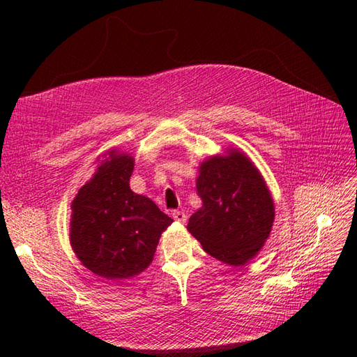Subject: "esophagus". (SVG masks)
<instances>
[{"instance_id": "esophagus-1", "label": "esophagus", "mask_w": 357, "mask_h": 357, "mask_svg": "<svg viewBox=\"0 0 357 357\" xmlns=\"http://www.w3.org/2000/svg\"><path fill=\"white\" fill-rule=\"evenodd\" d=\"M172 218H174L176 222H180V223H186L188 220V215L185 214V211H178V210L172 211Z\"/></svg>"}]
</instances>
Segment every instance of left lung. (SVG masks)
I'll return each instance as SVG.
<instances>
[{"instance_id": "1", "label": "left lung", "mask_w": 357, "mask_h": 357, "mask_svg": "<svg viewBox=\"0 0 357 357\" xmlns=\"http://www.w3.org/2000/svg\"><path fill=\"white\" fill-rule=\"evenodd\" d=\"M197 192L202 207L190 215L188 231L205 252L238 266L261 250L273 228L274 204L262 176L241 152L205 160Z\"/></svg>"}]
</instances>
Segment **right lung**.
<instances>
[{"label":"right lung","instance_id":"right-lung-1","mask_svg":"<svg viewBox=\"0 0 357 357\" xmlns=\"http://www.w3.org/2000/svg\"><path fill=\"white\" fill-rule=\"evenodd\" d=\"M134 159L114 155L73 201L71 245L96 275L123 280L153 261L160 234L172 223L158 205L129 188Z\"/></svg>","mask_w":357,"mask_h":357}]
</instances>
